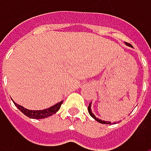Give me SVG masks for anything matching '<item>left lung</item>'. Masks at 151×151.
Instances as JSON below:
<instances>
[{"label":"left lung","instance_id":"8db88e82","mask_svg":"<svg viewBox=\"0 0 151 151\" xmlns=\"http://www.w3.org/2000/svg\"><path fill=\"white\" fill-rule=\"evenodd\" d=\"M128 45V44H127ZM88 113H89V114L94 119V120H96L97 122H101V123H103V124H106V123H110V122H105V121H102V120H101V119H99V118H96V116L92 113V110H91V103L89 104V106H88Z\"/></svg>","mask_w":151,"mask_h":151}]
</instances>
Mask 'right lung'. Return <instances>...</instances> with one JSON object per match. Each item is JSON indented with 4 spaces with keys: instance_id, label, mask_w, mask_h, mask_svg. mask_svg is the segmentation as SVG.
<instances>
[{
    "instance_id": "obj_1",
    "label": "right lung",
    "mask_w": 151,
    "mask_h": 151,
    "mask_svg": "<svg viewBox=\"0 0 151 151\" xmlns=\"http://www.w3.org/2000/svg\"><path fill=\"white\" fill-rule=\"evenodd\" d=\"M62 103H63V101H60V102L55 104L54 106H50L49 108L44 109V110H29V109H27V108L23 107L22 106H20L19 104H16L15 102H14L15 106L22 113H23L26 116H28L29 118H32V119H44V118L49 117V116L56 114L59 110Z\"/></svg>"
}]
</instances>
